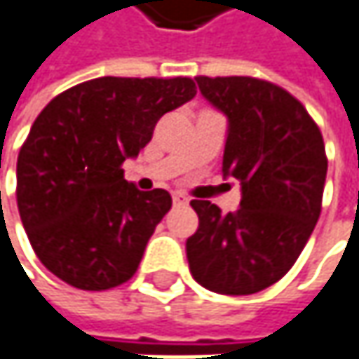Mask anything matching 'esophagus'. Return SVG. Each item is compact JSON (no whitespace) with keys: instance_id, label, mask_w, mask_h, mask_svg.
I'll use <instances>...</instances> for the list:
<instances>
[{"instance_id":"obj_1","label":"esophagus","mask_w":359,"mask_h":359,"mask_svg":"<svg viewBox=\"0 0 359 359\" xmlns=\"http://www.w3.org/2000/svg\"><path fill=\"white\" fill-rule=\"evenodd\" d=\"M186 203H188V198L184 194H180V192L173 194V205H186Z\"/></svg>"}]
</instances>
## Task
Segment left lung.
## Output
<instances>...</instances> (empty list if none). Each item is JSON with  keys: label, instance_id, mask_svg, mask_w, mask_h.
I'll return each mask as SVG.
<instances>
[{"label": "left lung", "instance_id": "8db88e82", "mask_svg": "<svg viewBox=\"0 0 359 359\" xmlns=\"http://www.w3.org/2000/svg\"><path fill=\"white\" fill-rule=\"evenodd\" d=\"M228 116L222 171L241 182V209L192 201L198 230L186 241L194 280L219 294H253L278 282L307 245L322 209L324 140L305 106L255 77H196Z\"/></svg>", "mask_w": 359, "mask_h": 359}]
</instances>
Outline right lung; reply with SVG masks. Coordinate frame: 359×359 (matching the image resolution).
I'll use <instances>...</instances> for the list:
<instances>
[{
  "instance_id": "1",
  "label": "right lung",
  "mask_w": 359,
  "mask_h": 359,
  "mask_svg": "<svg viewBox=\"0 0 359 359\" xmlns=\"http://www.w3.org/2000/svg\"><path fill=\"white\" fill-rule=\"evenodd\" d=\"M194 95L188 77H100L39 112L18 154L16 201L35 255L54 276L106 290L135 273L171 196L137 190L121 167L165 112Z\"/></svg>"
}]
</instances>
